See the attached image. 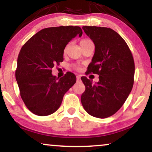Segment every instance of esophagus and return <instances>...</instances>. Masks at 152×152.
<instances>
[{
    "label": "esophagus",
    "mask_w": 152,
    "mask_h": 152,
    "mask_svg": "<svg viewBox=\"0 0 152 152\" xmlns=\"http://www.w3.org/2000/svg\"><path fill=\"white\" fill-rule=\"evenodd\" d=\"M76 80H77V81H80V75H77V76H76Z\"/></svg>",
    "instance_id": "1"
}]
</instances>
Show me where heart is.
<instances>
[{
	"mask_svg": "<svg viewBox=\"0 0 152 152\" xmlns=\"http://www.w3.org/2000/svg\"><path fill=\"white\" fill-rule=\"evenodd\" d=\"M90 41H90V40H89V39H83L82 41H80V44L88 43V42H90ZM75 69H77V70L79 69V68H78V67H77V66H75Z\"/></svg>",
	"mask_w": 152,
	"mask_h": 152,
	"instance_id": "b5f03b06",
	"label": "heart"
}]
</instances>
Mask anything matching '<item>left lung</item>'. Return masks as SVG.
Segmentation results:
<instances>
[{"mask_svg": "<svg viewBox=\"0 0 152 152\" xmlns=\"http://www.w3.org/2000/svg\"><path fill=\"white\" fill-rule=\"evenodd\" d=\"M85 33L93 41L95 50L87 72L99 75L93 84L81 77L86 90L81 103L91 116L104 118L114 115L123 106L134 83L135 62L124 39L110 28L84 26Z\"/></svg>", "mask_w": 152, "mask_h": 152, "instance_id": "8db88e82", "label": "left lung"}]
</instances>
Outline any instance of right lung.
<instances>
[{"label":"right lung","instance_id":"1","mask_svg":"<svg viewBox=\"0 0 152 152\" xmlns=\"http://www.w3.org/2000/svg\"><path fill=\"white\" fill-rule=\"evenodd\" d=\"M79 26H61L43 28L22 46L17 57L15 78L21 97L28 110L38 116L55 112L64 94L76 81L66 72L59 78L52 74L55 64L64 60V50L72 38L81 36Z\"/></svg>","mask_w":152,"mask_h":152}]
</instances>
